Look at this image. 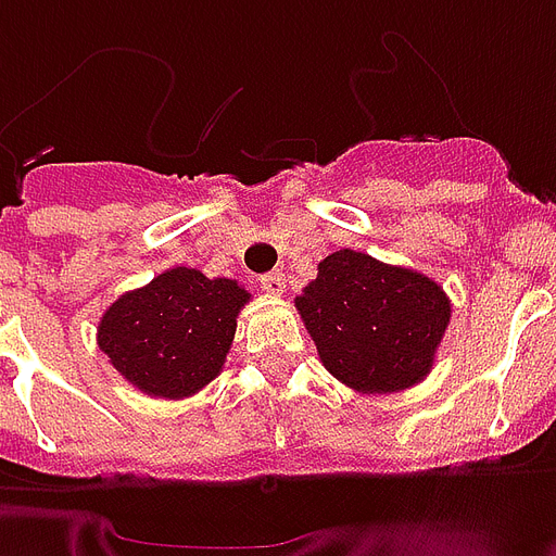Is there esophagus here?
<instances>
[{"label": "esophagus", "mask_w": 556, "mask_h": 556, "mask_svg": "<svg viewBox=\"0 0 556 556\" xmlns=\"http://www.w3.org/2000/svg\"><path fill=\"white\" fill-rule=\"evenodd\" d=\"M260 286L268 291V294L279 296L282 291H286V277H282V270H270V274H265V277H260Z\"/></svg>", "instance_id": "1"}]
</instances>
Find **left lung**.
<instances>
[{
    "instance_id": "1",
    "label": "left lung",
    "mask_w": 556,
    "mask_h": 556,
    "mask_svg": "<svg viewBox=\"0 0 556 556\" xmlns=\"http://www.w3.org/2000/svg\"><path fill=\"white\" fill-rule=\"evenodd\" d=\"M323 366L364 395L421 383L450 323V296L418 270L369 253H331L296 296Z\"/></svg>"
}]
</instances>
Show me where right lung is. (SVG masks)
I'll return each mask as SVG.
<instances>
[{
	"mask_svg": "<svg viewBox=\"0 0 556 556\" xmlns=\"http://www.w3.org/2000/svg\"><path fill=\"white\" fill-rule=\"evenodd\" d=\"M248 300L251 294L236 279L169 268L109 305L98 346L147 395L190 397L225 366L236 317Z\"/></svg>",
	"mask_w": 556,
	"mask_h": 556,
	"instance_id": "1",
	"label": "right lung"
}]
</instances>
